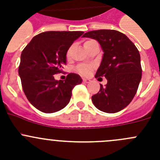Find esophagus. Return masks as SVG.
Here are the masks:
<instances>
[{
    "label": "esophagus",
    "mask_w": 160,
    "mask_h": 160,
    "mask_svg": "<svg viewBox=\"0 0 160 160\" xmlns=\"http://www.w3.org/2000/svg\"><path fill=\"white\" fill-rule=\"evenodd\" d=\"M83 82L84 83H90V80L88 78H83Z\"/></svg>",
    "instance_id": "1"
}]
</instances>
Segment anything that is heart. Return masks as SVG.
<instances>
[{
  "instance_id": "1",
  "label": "heart",
  "mask_w": 160,
  "mask_h": 160,
  "mask_svg": "<svg viewBox=\"0 0 160 160\" xmlns=\"http://www.w3.org/2000/svg\"><path fill=\"white\" fill-rule=\"evenodd\" d=\"M93 42V40L87 41V42H85V43H87V42ZM70 53H71V49H69L67 51V57L68 58L70 56ZM77 70L79 73H81L82 75H87L90 70V66H88V65H85V64L80 65V66H78Z\"/></svg>"
}]
</instances>
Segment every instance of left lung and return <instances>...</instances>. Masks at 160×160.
I'll return each instance as SVG.
<instances>
[{
	"mask_svg": "<svg viewBox=\"0 0 160 160\" xmlns=\"http://www.w3.org/2000/svg\"><path fill=\"white\" fill-rule=\"evenodd\" d=\"M82 37L98 41L103 51L95 78L104 76L107 83L100 84L98 93L92 96L94 105L106 113L122 111L135 97L142 78L138 49L125 34L113 29L89 31Z\"/></svg>",
	"mask_w": 160,
	"mask_h": 160,
	"instance_id": "8db88e82",
	"label": "left lung"
}]
</instances>
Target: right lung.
I'll return each instance as SVG.
<instances>
[{
  "label": "right lung",
  "instance_id": "right-lung-1",
  "mask_svg": "<svg viewBox=\"0 0 160 160\" xmlns=\"http://www.w3.org/2000/svg\"><path fill=\"white\" fill-rule=\"evenodd\" d=\"M82 31H47L32 38L21 55L18 73L25 96L44 113H53L70 102L72 90L82 79L70 73L66 80H55L66 63V53Z\"/></svg>",
  "mask_w": 160,
  "mask_h": 160
}]
</instances>
